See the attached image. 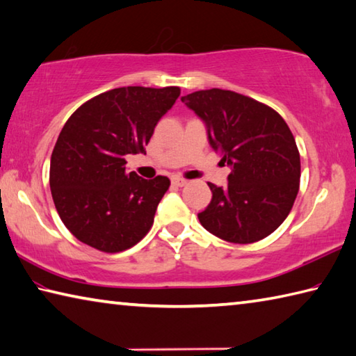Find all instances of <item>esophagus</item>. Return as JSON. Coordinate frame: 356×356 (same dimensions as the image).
I'll use <instances>...</instances> for the list:
<instances>
[{"mask_svg": "<svg viewBox=\"0 0 356 356\" xmlns=\"http://www.w3.org/2000/svg\"><path fill=\"white\" fill-rule=\"evenodd\" d=\"M171 182H172V185H176V186L186 185V180L182 179V177H179V176H172L171 177Z\"/></svg>", "mask_w": 356, "mask_h": 356, "instance_id": "34e87169", "label": "esophagus"}]
</instances>
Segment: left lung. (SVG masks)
<instances>
[{
	"instance_id": "obj_1",
	"label": "left lung",
	"mask_w": 356,
	"mask_h": 356,
	"mask_svg": "<svg viewBox=\"0 0 356 356\" xmlns=\"http://www.w3.org/2000/svg\"><path fill=\"white\" fill-rule=\"evenodd\" d=\"M182 102L204 120L211 147L232 168L225 188L209 184L213 197L200 224L229 243L266 238L289 215L300 185V154L285 120L232 90H199Z\"/></svg>"
}]
</instances>
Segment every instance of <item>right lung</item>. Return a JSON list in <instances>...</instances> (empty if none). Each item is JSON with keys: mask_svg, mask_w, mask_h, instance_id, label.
Listing matches in <instances>:
<instances>
[{"mask_svg": "<svg viewBox=\"0 0 356 356\" xmlns=\"http://www.w3.org/2000/svg\"><path fill=\"white\" fill-rule=\"evenodd\" d=\"M179 87H120L77 108L51 154L49 186L62 222L83 244L107 254L143 240L170 179L127 172L126 156L146 154L154 127Z\"/></svg>", "mask_w": 356, "mask_h": 356, "instance_id": "right-lung-1", "label": "right lung"}]
</instances>
